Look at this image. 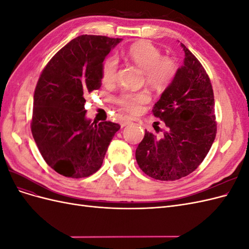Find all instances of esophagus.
I'll use <instances>...</instances> for the list:
<instances>
[{"label":"esophagus","mask_w":249,"mask_h":249,"mask_svg":"<svg viewBox=\"0 0 249 249\" xmlns=\"http://www.w3.org/2000/svg\"><path fill=\"white\" fill-rule=\"evenodd\" d=\"M119 124H120V125H122V126H125V125L129 124H131V119L129 117H124V118L120 119Z\"/></svg>","instance_id":"esophagus-1"}]
</instances>
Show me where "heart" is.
Returning a JSON list of instances; mask_svg holds the SVG:
<instances>
[{"instance_id":"b5f03b06","label":"heart","mask_w":249,"mask_h":249,"mask_svg":"<svg viewBox=\"0 0 249 249\" xmlns=\"http://www.w3.org/2000/svg\"><path fill=\"white\" fill-rule=\"evenodd\" d=\"M127 55L144 71L145 80L156 89H164L176 78L178 67L175 60L162 57L161 52L148 42H138L130 47ZM118 61L111 56L105 59L102 65V81L105 85H111L116 81ZM150 95L147 91L124 92L116 103L123 110L136 114L142 109V105L148 103Z\"/></svg>"}]
</instances>
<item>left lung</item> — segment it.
Listing matches in <instances>:
<instances>
[{
	"label": "left lung",
	"mask_w": 249,
	"mask_h": 249,
	"mask_svg": "<svg viewBox=\"0 0 249 249\" xmlns=\"http://www.w3.org/2000/svg\"><path fill=\"white\" fill-rule=\"evenodd\" d=\"M184 65L153 109L165 124L160 136L145 130L136 161L148 177L176 180L190 175L203 161L216 137L214 93L203 66L183 43ZM159 123L155 130L159 132Z\"/></svg>",
	"instance_id": "obj_1"
}]
</instances>
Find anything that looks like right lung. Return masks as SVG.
I'll return each mask as SVG.
<instances>
[{
    "label": "right lung",
    "mask_w": 249,
    "mask_h": 249,
    "mask_svg": "<svg viewBox=\"0 0 249 249\" xmlns=\"http://www.w3.org/2000/svg\"><path fill=\"white\" fill-rule=\"evenodd\" d=\"M122 38L81 35L44 67L34 92L31 131L37 147L59 175L80 178L102 166L118 124L86 118L85 97L102 86V65Z\"/></svg>",
    "instance_id": "right-lung-1"
}]
</instances>
